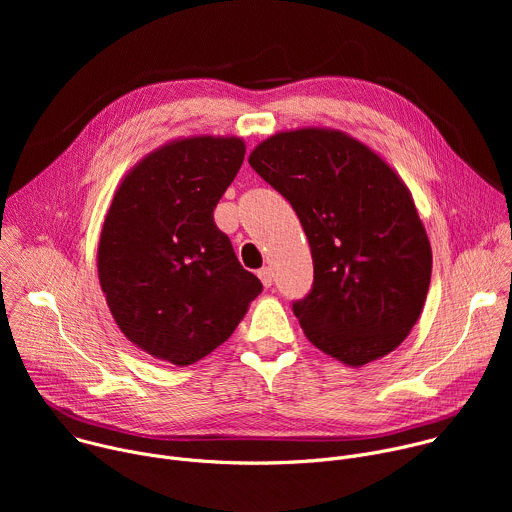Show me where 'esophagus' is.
Here are the masks:
<instances>
[{
	"instance_id": "obj_1",
	"label": "esophagus",
	"mask_w": 512,
	"mask_h": 512,
	"mask_svg": "<svg viewBox=\"0 0 512 512\" xmlns=\"http://www.w3.org/2000/svg\"><path fill=\"white\" fill-rule=\"evenodd\" d=\"M257 275H259V279H261V283H263L265 287H271V283H273V271H271L269 267L259 269V271H257Z\"/></svg>"
}]
</instances>
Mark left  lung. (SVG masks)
Listing matches in <instances>:
<instances>
[{
	"instance_id": "1",
	"label": "left lung",
	"mask_w": 512,
	"mask_h": 512,
	"mask_svg": "<svg viewBox=\"0 0 512 512\" xmlns=\"http://www.w3.org/2000/svg\"><path fill=\"white\" fill-rule=\"evenodd\" d=\"M249 164L308 237L314 287L294 304L308 340L352 369L393 352L431 279V245L399 174L367 143L326 127L277 131Z\"/></svg>"
}]
</instances>
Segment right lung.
Here are the masks:
<instances>
[{"label":"right lung","instance_id":"1","mask_svg":"<svg viewBox=\"0 0 512 512\" xmlns=\"http://www.w3.org/2000/svg\"><path fill=\"white\" fill-rule=\"evenodd\" d=\"M245 150L237 135L172 139L123 176L105 214L97 271L111 316L176 367L221 346L263 289L212 214Z\"/></svg>","mask_w":512,"mask_h":512}]
</instances>
